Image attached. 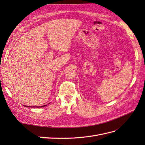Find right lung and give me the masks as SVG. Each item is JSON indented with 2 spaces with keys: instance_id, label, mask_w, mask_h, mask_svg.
Segmentation results:
<instances>
[{
  "instance_id": "1",
  "label": "right lung",
  "mask_w": 145,
  "mask_h": 145,
  "mask_svg": "<svg viewBox=\"0 0 145 145\" xmlns=\"http://www.w3.org/2000/svg\"><path fill=\"white\" fill-rule=\"evenodd\" d=\"M46 106V105H44V106H42L41 107H43V106ZM27 107H28V106H27Z\"/></svg>"
}]
</instances>
